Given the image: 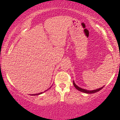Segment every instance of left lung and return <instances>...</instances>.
Returning a JSON list of instances; mask_svg holds the SVG:
<instances>
[{
	"label": "left lung",
	"mask_w": 120,
	"mask_h": 120,
	"mask_svg": "<svg viewBox=\"0 0 120 120\" xmlns=\"http://www.w3.org/2000/svg\"><path fill=\"white\" fill-rule=\"evenodd\" d=\"M73 85H74V86L75 87V89H76L77 90H78V91H79L83 92V93H87V94H93V93H97L98 91H99L101 90V89H102L104 87V86H103V87H101V88H99V89H96V90H85V89H82V88L79 87H78V86H77V85H75V83H74V81H73Z\"/></svg>",
	"instance_id": "1"
}]
</instances>
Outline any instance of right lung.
<instances>
[{"instance_id":"obj_1","label":"right lung","mask_w":120,"mask_h":120,"mask_svg":"<svg viewBox=\"0 0 120 120\" xmlns=\"http://www.w3.org/2000/svg\"><path fill=\"white\" fill-rule=\"evenodd\" d=\"M46 90V91H47ZM43 93H39V94H31V95H34V96H35V95H39V94H42Z\"/></svg>"}]
</instances>
